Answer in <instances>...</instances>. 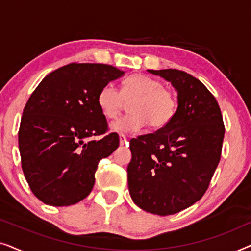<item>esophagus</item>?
I'll return each mask as SVG.
<instances>
[{
    "mask_svg": "<svg viewBox=\"0 0 251 251\" xmlns=\"http://www.w3.org/2000/svg\"><path fill=\"white\" fill-rule=\"evenodd\" d=\"M128 142V138H126V135H123V133H120V145H125Z\"/></svg>",
    "mask_w": 251,
    "mask_h": 251,
    "instance_id": "34e87169",
    "label": "esophagus"
}]
</instances>
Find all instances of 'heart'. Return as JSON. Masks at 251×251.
Listing matches in <instances>:
<instances>
[{"instance_id": "heart-1", "label": "heart", "mask_w": 251, "mask_h": 251, "mask_svg": "<svg viewBox=\"0 0 251 251\" xmlns=\"http://www.w3.org/2000/svg\"><path fill=\"white\" fill-rule=\"evenodd\" d=\"M129 102V114L112 123L118 132H137L149 125L161 129L176 114L177 98L162 82L144 74H132L122 81L120 91L114 85L105 84L97 95L98 107L106 119L113 120Z\"/></svg>"}]
</instances>
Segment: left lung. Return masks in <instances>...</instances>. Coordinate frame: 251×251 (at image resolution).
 Listing matches in <instances>:
<instances>
[{"label": "left lung", "mask_w": 251, "mask_h": 251, "mask_svg": "<svg viewBox=\"0 0 251 251\" xmlns=\"http://www.w3.org/2000/svg\"><path fill=\"white\" fill-rule=\"evenodd\" d=\"M178 92L173 120L154 133L130 140L129 192L143 210L177 214L203 197L222 155L225 126L216 98L198 78L179 70H149Z\"/></svg>", "instance_id": "1"}]
</instances>
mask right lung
<instances>
[{"label": "right lung", "mask_w": 251, "mask_h": 251, "mask_svg": "<svg viewBox=\"0 0 251 251\" xmlns=\"http://www.w3.org/2000/svg\"><path fill=\"white\" fill-rule=\"evenodd\" d=\"M125 72L105 64L72 63L51 72L27 100L18 143L33 194L53 207L75 204L95 185L99 161L119 147L97 104L105 84ZM104 135L99 141L89 140Z\"/></svg>", "instance_id": "right-lung-1"}]
</instances>
